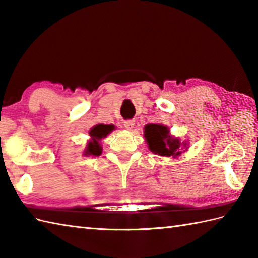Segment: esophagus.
<instances>
[{
	"label": "esophagus",
	"instance_id": "obj_1",
	"mask_svg": "<svg viewBox=\"0 0 258 258\" xmlns=\"http://www.w3.org/2000/svg\"><path fill=\"white\" fill-rule=\"evenodd\" d=\"M134 126H135V122H134V120H132V119L125 120V122H124V127H125L126 130L132 131V130L134 128Z\"/></svg>",
	"mask_w": 258,
	"mask_h": 258
}]
</instances>
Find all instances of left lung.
Returning a JSON list of instances; mask_svg holds the SVG:
<instances>
[{
    "instance_id": "left-lung-1",
    "label": "left lung",
    "mask_w": 258,
    "mask_h": 258,
    "mask_svg": "<svg viewBox=\"0 0 258 258\" xmlns=\"http://www.w3.org/2000/svg\"><path fill=\"white\" fill-rule=\"evenodd\" d=\"M169 130L164 125L149 124L145 126V139L150 150L161 156H178L180 142L168 135ZM184 145V143H183Z\"/></svg>"
}]
</instances>
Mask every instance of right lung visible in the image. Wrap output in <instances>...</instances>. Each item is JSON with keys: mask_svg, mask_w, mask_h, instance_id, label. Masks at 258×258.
Wrapping results in <instances>:
<instances>
[{"mask_svg": "<svg viewBox=\"0 0 258 258\" xmlns=\"http://www.w3.org/2000/svg\"><path fill=\"white\" fill-rule=\"evenodd\" d=\"M113 128H114L113 125H104V124H98L94 126V127H92L90 131V135L92 136L93 141L90 142L89 145H87L85 154L95 155V156L100 155L102 149H101V145L98 144V140L105 138L109 132H112Z\"/></svg>", "mask_w": 258, "mask_h": 258, "instance_id": "right-lung-1", "label": "right lung"}]
</instances>
